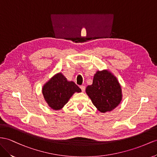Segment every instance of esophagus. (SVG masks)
I'll return each instance as SVG.
<instances>
[{
	"mask_svg": "<svg viewBox=\"0 0 157 157\" xmlns=\"http://www.w3.org/2000/svg\"><path fill=\"white\" fill-rule=\"evenodd\" d=\"M80 88H81V90H82V91L83 92L85 91V90H86V87H85V86H80Z\"/></svg>",
	"mask_w": 157,
	"mask_h": 157,
	"instance_id": "34e87169",
	"label": "esophagus"
}]
</instances>
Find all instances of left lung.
Returning <instances> with one entry per match:
<instances>
[{
    "mask_svg": "<svg viewBox=\"0 0 157 157\" xmlns=\"http://www.w3.org/2000/svg\"><path fill=\"white\" fill-rule=\"evenodd\" d=\"M86 92L101 113L113 111L123 99L119 81L108 70L96 71L93 83L86 87Z\"/></svg>",
    "mask_w": 157,
    "mask_h": 157,
    "instance_id": "obj_1",
    "label": "left lung"
}]
</instances>
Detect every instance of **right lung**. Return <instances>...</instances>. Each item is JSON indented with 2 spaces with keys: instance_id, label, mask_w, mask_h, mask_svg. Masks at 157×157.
Segmentation results:
<instances>
[{
  "instance_id": "add662e5",
  "label": "right lung",
  "mask_w": 157,
  "mask_h": 157,
  "mask_svg": "<svg viewBox=\"0 0 157 157\" xmlns=\"http://www.w3.org/2000/svg\"><path fill=\"white\" fill-rule=\"evenodd\" d=\"M81 91L74 82L67 81L61 72L52 76L44 84L42 90L44 100L54 110L62 109L75 92Z\"/></svg>"
}]
</instances>
